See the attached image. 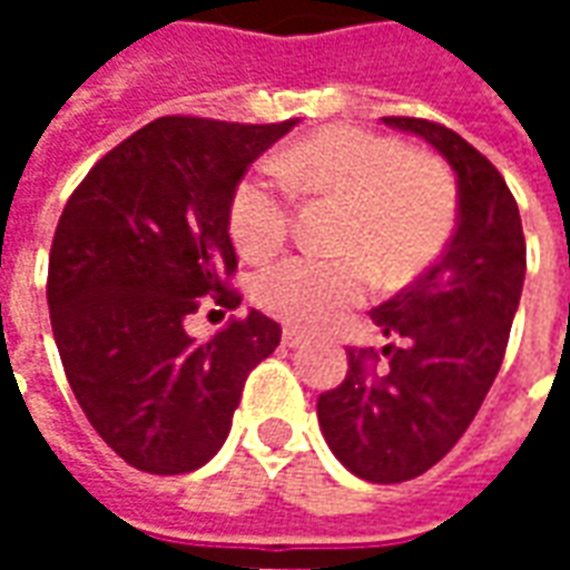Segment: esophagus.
I'll use <instances>...</instances> for the list:
<instances>
[{"instance_id": "1", "label": "esophagus", "mask_w": 570, "mask_h": 570, "mask_svg": "<svg viewBox=\"0 0 570 570\" xmlns=\"http://www.w3.org/2000/svg\"><path fill=\"white\" fill-rule=\"evenodd\" d=\"M284 345H286V347H302V345H308V335L296 333V330H284Z\"/></svg>"}]
</instances>
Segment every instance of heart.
Masks as SVG:
<instances>
[{
	"mask_svg": "<svg viewBox=\"0 0 570 570\" xmlns=\"http://www.w3.org/2000/svg\"><path fill=\"white\" fill-rule=\"evenodd\" d=\"M273 167L247 174L232 191L228 235L240 256L259 262L284 247L293 195L345 204L338 259L289 256L256 277V302L289 326L321 330L363 302L372 265L400 284L440 256L454 228V183L436 158L409 151L394 137L330 128L298 140Z\"/></svg>",
	"mask_w": 570,
	"mask_h": 570,
	"instance_id": "heart-1",
	"label": "heart"
}]
</instances>
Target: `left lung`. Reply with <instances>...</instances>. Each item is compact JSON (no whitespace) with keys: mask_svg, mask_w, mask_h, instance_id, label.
Masks as SVG:
<instances>
[{"mask_svg":"<svg viewBox=\"0 0 570 570\" xmlns=\"http://www.w3.org/2000/svg\"><path fill=\"white\" fill-rule=\"evenodd\" d=\"M384 125L449 161L458 225L436 265L372 308L391 345L347 351L345 382L321 394L317 421L354 476L406 482L452 452L501 370L525 284V235L503 176L464 137L428 118Z\"/></svg>","mask_w":570,"mask_h":570,"instance_id":"left-lung-1","label":"left lung"}]
</instances>
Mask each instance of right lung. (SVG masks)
Wrapping results in <instances>:
<instances>
[{
    "instance_id": "add662e5",
    "label": "right lung",
    "mask_w": 570,
    "mask_h": 570,
    "mask_svg": "<svg viewBox=\"0 0 570 570\" xmlns=\"http://www.w3.org/2000/svg\"><path fill=\"white\" fill-rule=\"evenodd\" d=\"M296 121L164 116L106 151L57 223L48 311L63 372L100 440L130 466L176 476L223 449L249 370L281 345L262 311L207 342L200 305L237 308L228 204L247 167Z\"/></svg>"
}]
</instances>
